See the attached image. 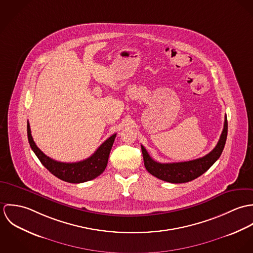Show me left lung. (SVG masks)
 Segmentation results:
<instances>
[{"instance_id": "obj_1", "label": "left lung", "mask_w": 253, "mask_h": 253, "mask_svg": "<svg viewBox=\"0 0 253 253\" xmlns=\"http://www.w3.org/2000/svg\"><path fill=\"white\" fill-rule=\"evenodd\" d=\"M227 132L228 122L227 116H225L224 127L215 148L205 157L188 162L169 164H162L156 162L150 157L144 146L141 145L145 168L149 173H151L152 175L161 180L170 183H186L189 181L194 180L201 176L202 174H204L219 159L226 143Z\"/></svg>"}]
</instances>
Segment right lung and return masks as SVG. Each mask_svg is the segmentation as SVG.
<instances>
[{
  "label": "right lung",
  "instance_id": "obj_1",
  "mask_svg": "<svg viewBox=\"0 0 253 253\" xmlns=\"http://www.w3.org/2000/svg\"><path fill=\"white\" fill-rule=\"evenodd\" d=\"M27 135L29 144L42 166L57 178L69 183H83L99 176L107 167L110 151L116 138L115 133L100 145L89 158L84 161L77 163H61L50 159L37 147L31 135L30 125L28 122Z\"/></svg>",
  "mask_w": 253,
  "mask_h": 253
}]
</instances>
